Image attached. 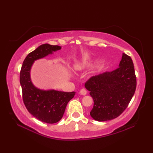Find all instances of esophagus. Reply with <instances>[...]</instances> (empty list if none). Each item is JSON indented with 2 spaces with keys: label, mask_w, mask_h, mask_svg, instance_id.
Returning <instances> with one entry per match:
<instances>
[{
  "label": "esophagus",
  "mask_w": 153,
  "mask_h": 153,
  "mask_svg": "<svg viewBox=\"0 0 153 153\" xmlns=\"http://www.w3.org/2000/svg\"><path fill=\"white\" fill-rule=\"evenodd\" d=\"M79 93L82 95H87V91L85 89H82L80 90Z\"/></svg>",
  "instance_id": "esophagus-1"
}]
</instances>
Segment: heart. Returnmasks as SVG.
Here are the masks:
<instances>
[{
	"mask_svg": "<svg viewBox=\"0 0 153 153\" xmlns=\"http://www.w3.org/2000/svg\"><path fill=\"white\" fill-rule=\"evenodd\" d=\"M89 66L90 65L87 63H77L74 65L73 68L76 71H81L89 67Z\"/></svg>",
	"mask_w": 153,
	"mask_h": 153,
	"instance_id": "b5f03b06",
	"label": "heart"
}]
</instances>
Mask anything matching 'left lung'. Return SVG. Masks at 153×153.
<instances>
[{
    "instance_id": "obj_1",
    "label": "left lung",
    "mask_w": 153,
    "mask_h": 153,
    "mask_svg": "<svg viewBox=\"0 0 153 153\" xmlns=\"http://www.w3.org/2000/svg\"><path fill=\"white\" fill-rule=\"evenodd\" d=\"M136 85L134 63L130 56L123 53L117 69L93 76L85 83L94 101L91 116L99 122L117 118L128 107Z\"/></svg>"
}]
</instances>
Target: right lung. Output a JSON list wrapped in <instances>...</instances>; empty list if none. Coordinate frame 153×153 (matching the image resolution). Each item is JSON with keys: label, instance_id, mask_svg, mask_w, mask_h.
I'll return each mask as SVG.
<instances>
[{"label": "right lung", "instance_id": "right-lung-1", "mask_svg": "<svg viewBox=\"0 0 153 153\" xmlns=\"http://www.w3.org/2000/svg\"><path fill=\"white\" fill-rule=\"evenodd\" d=\"M61 49L58 45L43 44L28 54L23 62L19 76L23 100L28 112L40 121L56 123L62 118L68 102L76 92H64L54 89L43 90L32 83L31 70L35 61Z\"/></svg>", "mask_w": 153, "mask_h": 153}]
</instances>
